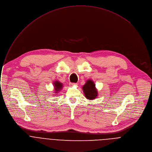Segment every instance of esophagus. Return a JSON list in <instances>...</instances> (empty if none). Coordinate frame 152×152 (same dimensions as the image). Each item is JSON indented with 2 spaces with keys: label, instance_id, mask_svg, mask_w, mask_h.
Returning a JSON list of instances; mask_svg holds the SVG:
<instances>
[{
  "label": "esophagus",
  "instance_id": "esophagus-1",
  "mask_svg": "<svg viewBox=\"0 0 152 152\" xmlns=\"http://www.w3.org/2000/svg\"><path fill=\"white\" fill-rule=\"evenodd\" d=\"M75 85H77V83H69L70 86H75Z\"/></svg>",
  "mask_w": 152,
  "mask_h": 152
}]
</instances>
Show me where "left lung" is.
Wrapping results in <instances>:
<instances>
[{"instance_id": "1", "label": "left lung", "mask_w": 152, "mask_h": 152, "mask_svg": "<svg viewBox=\"0 0 152 152\" xmlns=\"http://www.w3.org/2000/svg\"><path fill=\"white\" fill-rule=\"evenodd\" d=\"M82 88L84 94L88 99H95L98 96L97 89L95 88L94 82L92 80H87Z\"/></svg>"}]
</instances>
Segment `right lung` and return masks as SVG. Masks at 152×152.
I'll return each mask as SVG.
<instances>
[{
  "mask_svg": "<svg viewBox=\"0 0 152 152\" xmlns=\"http://www.w3.org/2000/svg\"><path fill=\"white\" fill-rule=\"evenodd\" d=\"M54 93L56 94H58L63 87V84L60 83L59 81H55L54 82Z\"/></svg>",
  "mask_w": 152,
  "mask_h": 152,
  "instance_id": "obj_1",
  "label": "right lung"
}]
</instances>
